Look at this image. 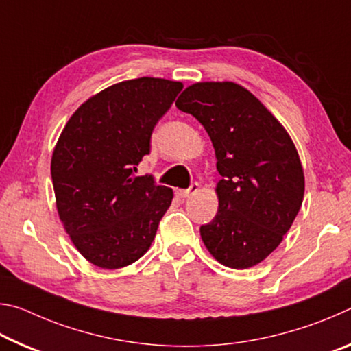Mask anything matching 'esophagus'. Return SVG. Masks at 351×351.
Wrapping results in <instances>:
<instances>
[{"label": "esophagus", "instance_id": "1", "mask_svg": "<svg viewBox=\"0 0 351 351\" xmlns=\"http://www.w3.org/2000/svg\"><path fill=\"white\" fill-rule=\"evenodd\" d=\"M198 190H199V184L198 182H193L189 189L176 190V197L181 198V199H186V198H190V197H192V195L197 193Z\"/></svg>", "mask_w": 351, "mask_h": 351}]
</instances>
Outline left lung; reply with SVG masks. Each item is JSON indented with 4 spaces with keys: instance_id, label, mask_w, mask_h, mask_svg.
<instances>
[{
    "instance_id": "8db88e82",
    "label": "left lung",
    "mask_w": 351,
    "mask_h": 351,
    "mask_svg": "<svg viewBox=\"0 0 351 351\" xmlns=\"http://www.w3.org/2000/svg\"><path fill=\"white\" fill-rule=\"evenodd\" d=\"M206 128L215 148L218 212L199 228L219 263L246 269L280 245L300 210L305 178L287 130L234 82L193 83L176 100Z\"/></svg>"
}]
</instances>
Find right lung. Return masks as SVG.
Instances as JSON below:
<instances>
[{
  "label": "right lung",
  "mask_w": 351,
  "mask_h": 351,
  "mask_svg": "<svg viewBox=\"0 0 351 351\" xmlns=\"http://www.w3.org/2000/svg\"><path fill=\"white\" fill-rule=\"evenodd\" d=\"M182 90L154 77L125 80L82 104L51 159L58 217L83 257L117 269L144 255L173 199L152 175L134 176L153 128Z\"/></svg>",
  "instance_id": "obj_1"
}]
</instances>
